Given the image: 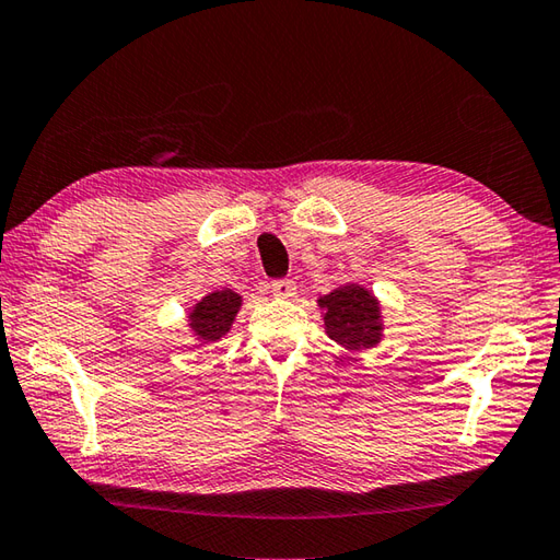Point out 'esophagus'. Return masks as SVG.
Segmentation results:
<instances>
[{
    "instance_id": "esophagus-1",
    "label": "esophagus",
    "mask_w": 560,
    "mask_h": 560,
    "mask_svg": "<svg viewBox=\"0 0 560 560\" xmlns=\"http://www.w3.org/2000/svg\"><path fill=\"white\" fill-rule=\"evenodd\" d=\"M272 294H276V298H282V300H290V298H294V294H298V284H294L292 280H276V282H272Z\"/></svg>"
}]
</instances>
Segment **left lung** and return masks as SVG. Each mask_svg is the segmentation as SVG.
Returning <instances> with one entry per match:
<instances>
[{
    "label": "left lung",
    "mask_w": 560,
    "mask_h": 560,
    "mask_svg": "<svg viewBox=\"0 0 560 560\" xmlns=\"http://www.w3.org/2000/svg\"><path fill=\"white\" fill-rule=\"evenodd\" d=\"M316 307L322 310L326 336L348 353H363L383 341V304L365 284L343 282L329 294L316 298Z\"/></svg>",
    "instance_id": "obj_1"
}]
</instances>
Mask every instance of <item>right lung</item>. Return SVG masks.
I'll return each instance as SVG.
<instances>
[{"label": "right lung", "instance_id": "add662e5", "mask_svg": "<svg viewBox=\"0 0 560 560\" xmlns=\"http://www.w3.org/2000/svg\"><path fill=\"white\" fill-rule=\"evenodd\" d=\"M241 304H244V294H238L231 288L209 292L202 300H197L185 316L187 331L192 336V341L197 346H205L224 339L231 331V326H234Z\"/></svg>", "mask_w": 560, "mask_h": 560}]
</instances>
